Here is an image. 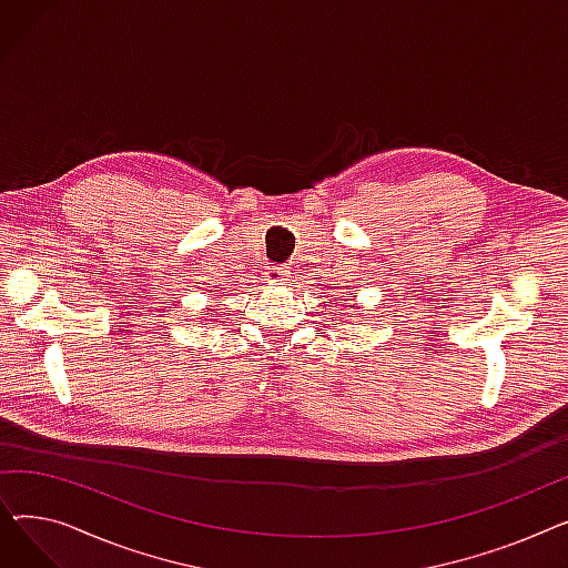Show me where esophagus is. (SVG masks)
<instances>
[{
  "mask_svg": "<svg viewBox=\"0 0 568 568\" xmlns=\"http://www.w3.org/2000/svg\"><path fill=\"white\" fill-rule=\"evenodd\" d=\"M290 278V266L287 264H272L266 266L264 281H287Z\"/></svg>",
  "mask_w": 568,
  "mask_h": 568,
  "instance_id": "34e87169",
  "label": "esophagus"
}]
</instances>
